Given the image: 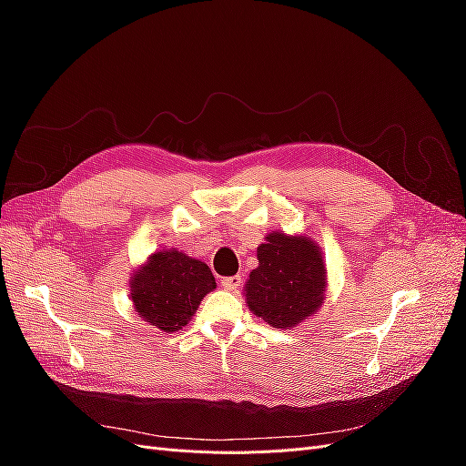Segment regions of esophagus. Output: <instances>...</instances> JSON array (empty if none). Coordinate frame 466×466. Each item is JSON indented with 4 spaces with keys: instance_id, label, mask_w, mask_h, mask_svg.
<instances>
[{
    "instance_id": "obj_1",
    "label": "esophagus",
    "mask_w": 466,
    "mask_h": 466,
    "mask_svg": "<svg viewBox=\"0 0 466 466\" xmlns=\"http://www.w3.org/2000/svg\"><path fill=\"white\" fill-rule=\"evenodd\" d=\"M241 276L238 274H235V276H229V278H223L221 279V286H223V289H228V291H237L238 288H241Z\"/></svg>"
}]
</instances>
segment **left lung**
<instances>
[{
    "mask_svg": "<svg viewBox=\"0 0 466 466\" xmlns=\"http://www.w3.org/2000/svg\"><path fill=\"white\" fill-rule=\"evenodd\" d=\"M258 268L247 281L250 311L276 329L295 327L324 299V262L307 237L270 233L258 247Z\"/></svg>",
    "mask_w": 466,
    "mask_h": 466,
    "instance_id": "obj_1",
    "label": "left lung"
}]
</instances>
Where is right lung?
Instances as JSON below:
<instances>
[{
	"label": "right lung",
	"instance_id": "obj_1",
	"mask_svg": "<svg viewBox=\"0 0 466 466\" xmlns=\"http://www.w3.org/2000/svg\"><path fill=\"white\" fill-rule=\"evenodd\" d=\"M216 289L209 268L178 250L155 252L132 279L136 311L153 327L175 332L198 309L204 295Z\"/></svg>",
	"mask_w": 466,
	"mask_h": 466
}]
</instances>
